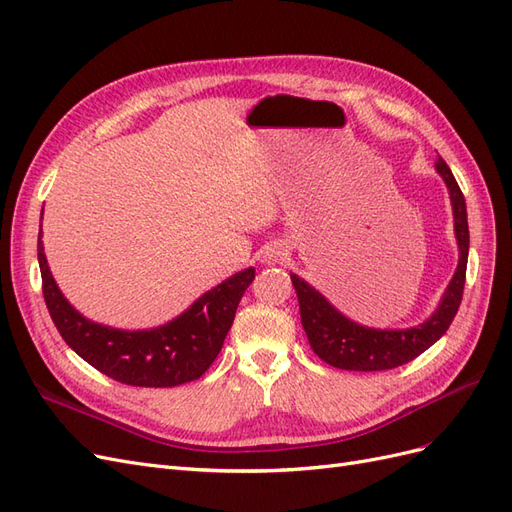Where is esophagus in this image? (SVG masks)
Returning a JSON list of instances; mask_svg holds the SVG:
<instances>
[{"label": "esophagus", "instance_id": "34e87169", "mask_svg": "<svg viewBox=\"0 0 512 512\" xmlns=\"http://www.w3.org/2000/svg\"><path fill=\"white\" fill-rule=\"evenodd\" d=\"M286 256H288V245L282 241H273L262 247V260L271 262V265H277V262H282Z\"/></svg>", "mask_w": 512, "mask_h": 512}]
</instances>
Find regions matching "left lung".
<instances>
[{
	"label": "left lung",
	"mask_w": 512,
	"mask_h": 512,
	"mask_svg": "<svg viewBox=\"0 0 512 512\" xmlns=\"http://www.w3.org/2000/svg\"><path fill=\"white\" fill-rule=\"evenodd\" d=\"M436 173L446 183L448 198H451L459 262L453 273V280L448 282L438 307L433 309V314L427 320L406 329L365 327V324L354 322L339 312L322 292L305 282L303 277L290 273L292 286L299 297L301 322L307 333L309 346H312V350L324 363L348 371L393 369L416 359L418 354H423L451 327L463 297V284H466L470 230L466 198H463L451 168H448L442 158L436 160Z\"/></svg>",
	"instance_id": "obj_1"
}]
</instances>
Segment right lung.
Segmentation results:
<instances>
[{"instance_id":"right-lung-1","label":"right lung","mask_w":512,"mask_h":512,"mask_svg":"<svg viewBox=\"0 0 512 512\" xmlns=\"http://www.w3.org/2000/svg\"><path fill=\"white\" fill-rule=\"evenodd\" d=\"M38 262L44 301L64 342L104 376L153 389H170L205 374L220 354L243 292L256 275L254 267H247L200 294L185 312L160 327L126 331L89 320L70 305L46 262L42 226Z\"/></svg>"}]
</instances>
